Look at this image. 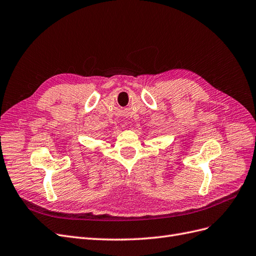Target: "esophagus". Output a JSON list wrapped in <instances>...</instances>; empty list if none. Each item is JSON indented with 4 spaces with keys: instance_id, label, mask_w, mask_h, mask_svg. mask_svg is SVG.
<instances>
[{
    "instance_id": "obj_1",
    "label": "esophagus",
    "mask_w": 256,
    "mask_h": 256,
    "mask_svg": "<svg viewBox=\"0 0 256 256\" xmlns=\"http://www.w3.org/2000/svg\"><path fill=\"white\" fill-rule=\"evenodd\" d=\"M126 125H127V122H126Z\"/></svg>"
}]
</instances>
